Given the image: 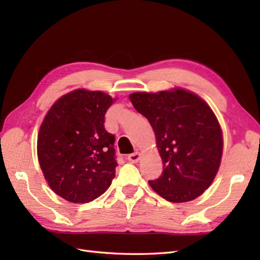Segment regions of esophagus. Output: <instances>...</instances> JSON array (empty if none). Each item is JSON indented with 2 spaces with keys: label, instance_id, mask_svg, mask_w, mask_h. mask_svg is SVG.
Masks as SVG:
<instances>
[{
  "label": "esophagus",
  "instance_id": "34e87169",
  "mask_svg": "<svg viewBox=\"0 0 260 260\" xmlns=\"http://www.w3.org/2000/svg\"><path fill=\"white\" fill-rule=\"evenodd\" d=\"M128 160L130 162H138L140 160V153L136 152V153H132L128 156Z\"/></svg>",
  "mask_w": 260,
  "mask_h": 260
}]
</instances>
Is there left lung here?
Returning a JSON list of instances; mask_svg holds the SVG:
<instances>
[{
  "mask_svg": "<svg viewBox=\"0 0 260 260\" xmlns=\"http://www.w3.org/2000/svg\"><path fill=\"white\" fill-rule=\"evenodd\" d=\"M129 98L151 123L162 159V174L149 186L171 203L199 198L214 181L222 156V133L211 108L179 88Z\"/></svg>",
  "mask_w": 260,
  "mask_h": 260,
  "instance_id": "8db88e82",
  "label": "left lung"
}]
</instances>
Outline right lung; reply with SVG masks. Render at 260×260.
<instances>
[{"label":"right lung","mask_w":260,"mask_h":260,"mask_svg":"<svg viewBox=\"0 0 260 260\" xmlns=\"http://www.w3.org/2000/svg\"><path fill=\"white\" fill-rule=\"evenodd\" d=\"M113 102L101 91L78 89L55 102L44 117L39 164L50 187L68 202L94 201L115 178V136L104 127Z\"/></svg>","instance_id":"1"}]
</instances>
